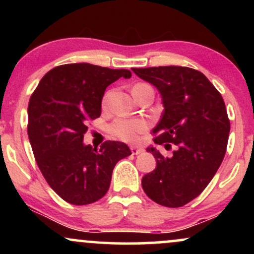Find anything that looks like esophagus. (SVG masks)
Here are the masks:
<instances>
[{"label":"esophagus","mask_w":254,"mask_h":254,"mask_svg":"<svg viewBox=\"0 0 254 254\" xmlns=\"http://www.w3.org/2000/svg\"><path fill=\"white\" fill-rule=\"evenodd\" d=\"M130 150H131V153H132V155H138V154H141L142 151H143V149H142V148L136 147V145H131Z\"/></svg>","instance_id":"obj_1"}]
</instances>
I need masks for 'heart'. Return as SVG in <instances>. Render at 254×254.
Returning a JSON list of instances; mask_svg holds the SVG:
<instances>
[{"label": "heart", "instance_id": "1", "mask_svg": "<svg viewBox=\"0 0 254 254\" xmlns=\"http://www.w3.org/2000/svg\"><path fill=\"white\" fill-rule=\"evenodd\" d=\"M105 104H106V98L104 99ZM147 122L138 118H118L110 125V132L124 142H136L139 135L147 131Z\"/></svg>", "mask_w": 254, "mask_h": 254}]
</instances>
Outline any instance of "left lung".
Returning a JSON list of instances; mask_svg holds the SVG:
<instances>
[{
    "mask_svg": "<svg viewBox=\"0 0 254 254\" xmlns=\"http://www.w3.org/2000/svg\"><path fill=\"white\" fill-rule=\"evenodd\" d=\"M155 86L164 113L153 129L155 144L176 145L170 157L148 147L156 168L142 178L148 197L160 205L179 208L202 193L226 154L230 130L226 105L205 75L188 66L131 68Z\"/></svg>",
    "mask_w": 254,
    "mask_h": 254,
    "instance_id": "8db88e82",
    "label": "left lung"
}]
</instances>
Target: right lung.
I'll return each mask as SVG.
<instances>
[{"label":"right lung","instance_id":"obj_1","mask_svg":"<svg viewBox=\"0 0 254 254\" xmlns=\"http://www.w3.org/2000/svg\"><path fill=\"white\" fill-rule=\"evenodd\" d=\"M121 77L130 78V70L63 64L44 75L28 103L27 132L38 167L74 205L103 198L116 164L131 155L123 142L106 141L100 149L83 143L89 121L100 117L105 90Z\"/></svg>","mask_w":254,"mask_h":254}]
</instances>
